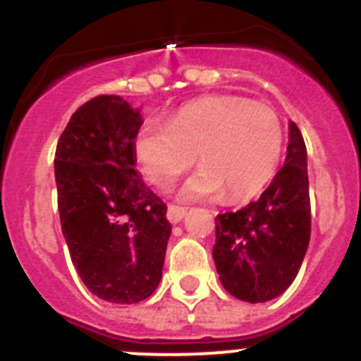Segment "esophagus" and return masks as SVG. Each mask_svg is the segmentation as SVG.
Listing matches in <instances>:
<instances>
[{
  "label": "esophagus",
  "mask_w": 361,
  "mask_h": 361,
  "mask_svg": "<svg viewBox=\"0 0 361 361\" xmlns=\"http://www.w3.org/2000/svg\"><path fill=\"white\" fill-rule=\"evenodd\" d=\"M166 216H168V220H170L171 224H178V222L186 216V209L180 208V206H173V204H170V206H168V213H166Z\"/></svg>",
  "instance_id": "esophagus-1"
}]
</instances>
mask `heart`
Masks as SVG:
<instances>
[{
	"label": "heart",
	"mask_w": 361,
	"mask_h": 361,
	"mask_svg": "<svg viewBox=\"0 0 361 361\" xmlns=\"http://www.w3.org/2000/svg\"><path fill=\"white\" fill-rule=\"evenodd\" d=\"M283 126L279 114L237 95L191 101L166 121H148L133 137V157L148 183L168 188L195 159L200 168L180 197L240 202L262 193L279 170Z\"/></svg>",
	"instance_id": "obj_1"
}]
</instances>
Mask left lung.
<instances>
[{
    "label": "left lung",
    "instance_id": "8db88e82",
    "mask_svg": "<svg viewBox=\"0 0 361 361\" xmlns=\"http://www.w3.org/2000/svg\"><path fill=\"white\" fill-rule=\"evenodd\" d=\"M311 237L307 149L289 123L286 164L260 199L216 216L213 260L231 296L250 304L276 298L298 275Z\"/></svg>",
    "mask_w": 361,
    "mask_h": 361
}]
</instances>
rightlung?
I'll return each instance as SVG.
<instances>
[{
    "label": "right lung",
    "mask_w": 361,
    "mask_h": 361,
    "mask_svg": "<svg viewBox=\"0 0 361 361\" xmlns=\"http://www.w3.org/2000/svg\"><path fill=\"white\" fill-rule=\"evenodd\" d=\"M141 110L97 95L75 110L56 149L57 208L72 264L88 291L114 304L148 298L162 279L171 226L135 171Z\"/></svg>",
    "instance_id": "1"
}]
</instances>
